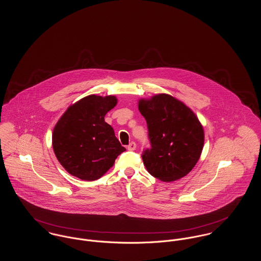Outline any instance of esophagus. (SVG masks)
<instances>
[{"label":"esophagus","instance_id":"34e87169","mask_svg":"<svg viewBox=\"0 0 261 261\" xmlns=\"http://www.w3.org/2000/svg\"><path fill=\"white\" fill-rule=\"evenodd\" d=\"M136 148H137V144H136L135 142H132V143L127 146V149H128V150H135Z\"/></svg>","mask_w":261,"mask_h":261}]
</instances>
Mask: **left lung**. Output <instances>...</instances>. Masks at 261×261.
Returning a JSON list of instances; mask_svg holds the SVG:
<instances>
[{
	"instance_id": "8db88e82",
	"label": "left lung",
	"mask_w": 261,
	"mask_h": 261,
	"mask_svg": "<svg viewBox=\"0 0 261 261\" xmlns=\"http://www.w3.org/2000/svg\"><path fill=\"white\" fill-rule=\"evenodd\" d=\"M139 110L148 124L150 148L142 154L148 172L164 182L185 177L204 146L203 126L195 113L169 94L141 99Z\"/></svg>"
}]
</instances>
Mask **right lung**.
Wrapping results in <instances>:
<instances>
[{
    "label": "right lung",
    "mask_w": 261,
    "mask_h": 261,
    "mask_svg": "<svg viewBox=\"0 0 261 261\" xmlns=\"http://www.w3.org/2000/svg\"><path fill=\"white\" fill-rule=\"evenodd\" d=\"M115 96L88 95L67 109L56 123L52 145L63 168L75 177H102L125 150L105 116L116 106Z\"/></svg>",
    "instance_id": "add662e5"
}]
</instances>
